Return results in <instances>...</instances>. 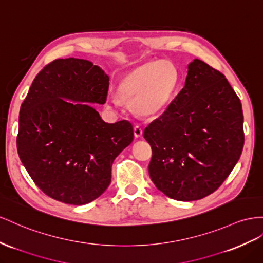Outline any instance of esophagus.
<instances>
[{
	"label": "esophagus",
	"mask_w": 263,
	"mask_h": 263,
	"mask_svg": "<svg viewBox=\"0 0 263 263\" xmlns=\"http://www.w3.org/2000/svg\"><path fill=\"white\" fill-rule=\"evenodd\" d=\"M134 135H135V137H136V138H139V137L143 136V128H141L140 126L136 125L134 127Z\"/></svg>",
	"instance_id": "esophagus-1"
}]
</instances>
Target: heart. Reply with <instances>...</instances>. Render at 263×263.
Instances as JSON below:
<instances>
[{"mask_svg":"<svg viewBox=\"0 0 263 263\" xmlns=\"http://www.w3.org/2000/svg\"><path fill=\"white\" fill-rule=\"evenodd\" d=\"M179 85L176 67L167 61H152L130 69L120 79V97L132 101L138 115L156 117L173 103Z\"/></svg>","mask_w":263,"mask_h":263,"instance_id":"1","label":"heart"}]
</instances>
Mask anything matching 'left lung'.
Segmentation results:
<instances>
[{
	"mask_svg": "<svg viewBox=\"0 0 263 263\" xmlns=\"http://www.w3.org/2000/svg\"><path fill=\"white\" fill-rule=\"evenodd\" d=\"M144 137L157 189L175 200L202 199L221 186L242 153V106L224 75L196 59L184 87Z\"/></svg>",
	"mask_w": 263,
	"mask_h": 263,
	"instance_id": "left-lung-1",
	"label": "left lung"
}]
</instances>
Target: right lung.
<instances>
[{
	"instance_id": "obj_1",
	"label": "right lung",
	"mask_w": 263,
	"mask_h": 263,
	"mask_svg": "<svg viewBox=\"0 0 263 263\" xmlns=\"http://www.w3.org/2000/svg\"><path fill=\"white\" fill-rule=\"evenodd\" d=\"M108 87V75L91 62L60 59L36 75L21 105L20 159L55 200L75 205L95 200L109 186L112 161L132 144L128 120L105 123L88 104H105Z\"/></svg>"
}]
</instances>
